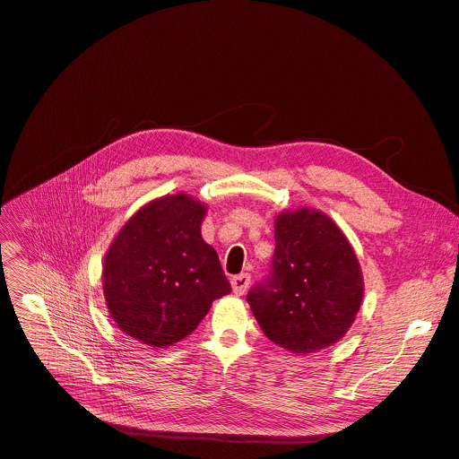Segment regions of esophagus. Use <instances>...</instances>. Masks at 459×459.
Instances as JSON below:
<instances>
[{"label": "esophagus", "mask_w": 459, "mask_h": 459, "mask_svg": "<svg viewBox=\"0 0 459 459\" xmlns=\"http://www.w3.org/2000/svg\"><path fill=\"white\" fill-rule=\"evenodd\" d=\"M250 286V274L248 273H241L231 278V288L235 295H245L247 290Z\"/></svg>", "instance_id": "1"}]
</instances>
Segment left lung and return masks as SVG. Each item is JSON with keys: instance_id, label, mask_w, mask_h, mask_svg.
<instances>
[{"instance_id": "left-lung-1", "label": "left lung", "mask_w": 459, "mask_h": 459, "mask_svg": "<svg viewBox=\"0 0 459 459\" xmlns=\"http://www.w3.org/2000/svg\"><path fill=\"white\" fill-rule=\"evenodd\" d=\"M269 274L247 295L265 336L291 353H316L353 325L364 295L347 237L317 209L286 211L274 222Z\"/></svg>"}]
</instances>
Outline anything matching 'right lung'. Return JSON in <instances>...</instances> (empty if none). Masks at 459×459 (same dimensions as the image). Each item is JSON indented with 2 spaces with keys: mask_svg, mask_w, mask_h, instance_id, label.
<instances>
[{
  "mask_svg": "<svg viewBox=\"0 0 459 459\" xmlns=\"http://www.w3.org/2000/svg\"><path fill=\"white\" fill-rule=\"evenodd\" d=\"M205 211L186 194L152 200L121 228L104 257L106 307L140 343L183 340L212 300L231 291L216 250L202 238Z\"/></svg>",
  "mask_w": 459,
  "mask_h": 459,
  "instance_id": "right-lung-1",
  "label": "right lung"
}]
</instances>
